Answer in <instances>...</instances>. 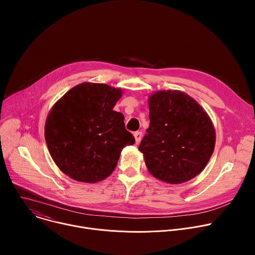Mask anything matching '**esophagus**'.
<instances>
[{
  "label": "esophagus",
  "instance_id": "34e87169",
  "mask_svg": "<svg viewBox=\"0 0 255 255\" xmlns=\"http://www.w3.org/2000/svg\"><path fill=\"white\" fill-rule=\"evenodd\" d=\"M134 137H135L136 144H139L140 141H141V138H142V132H140V131L135 132V133H134Z\"/></svg>",
  "mask_w": 255,
  "mask_h": 255
}]
</instances>
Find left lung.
Instances as JSON below:
<instances>
[{"mask_svg": "<svg viewBox=\"0 0 255 255\" xmlns=\"http://www.w3.org/2000/svg\"><path fill=\"white\" fill-rule=\"evenodd\" d=\"M149 127L138 149L149 172L168 184L194 178L215 148V129L208 114L190 96L161 91L149 98Z\"/></svg>", "mask_w": 255, "mask_h": 255, "instance_id": "left-lung-1", "label": "left lung"}]
</instances>
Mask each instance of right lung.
<instances>
[{
	"mask_svg": "<svg viewBox=\"0 0 255 255\" xmlns=\"http://www.w3.org/2000/svg\"><path fill=\"white\" fill-rule=\"evenodd\" d=\"M122 91L84 83L69 90L51 109L45 140L60 170L84 183H97L115 169L121 150L135 143L123 114L113 108Z\"/></svg>",
	"mask_w": 255,
	"mask_h": 255,
	"instance_id": "add662e5",
	"label": "right lung"
}]
</instances>
